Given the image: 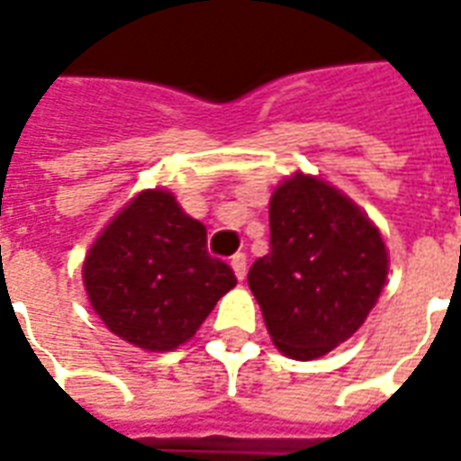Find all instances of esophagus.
Segmentation results:
<instances>
[{"instance_id":"esophagus-1","label":"esophagus","mask_w":461,"mask_h":461,"mask_svg":"<svg viewBox=\"0 0 461 461\" xmlns=\"http://www.w3.org/2000/svg\"><path fill=\"white\" fill-rule=\"evenodd\" d=\"M230 266H233V271H236L238 281H243V278H246V268H249L246 253H236V256L230 258Z\"/></svg>"}]
</instances>
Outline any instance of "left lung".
Masks as SVG:
<instances>
[{
	"label": "left lung",
	"instance_id": "8db88e82",
	"mask_svg": "<svg viewBox=\"0 0 461 461\" xmlns=\"http://www.w3.org/2000/svg\"><path fill=\"white\" fill-rule=\"evenodd\" d=\"M271 250L249 285L273 344L309 361L344 344L376 306L389 273L379 228L341 190L296 173L273 190Z\"/></svg>",
	"mask_w": 461,
	"mask_h": 461
}]
</instances>
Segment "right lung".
Instances as JSON below:
<instances>
[{"instance_id": "right-lung-1", "label": "right lung", "mask_w": 461, "mask_h": 461, "mask_svg": "<svg viewBox=\"0 0 461 461\" xmlns=\"http://www.w3.org/2000/svg\"><path fill=\"white\" fill-rule=\"evenodd\" d=\"M82 281L115 336L145 351H173L236 285V273L208 253L205 225L155 188L138 193L92 243Z\"/></svg>"}]
</instances>
